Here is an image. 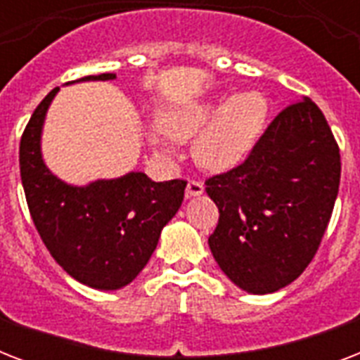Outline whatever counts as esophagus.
<instances>
[{"mask_svg":"<svg viewBox=\"0 0 360 360\" xmlns=\"http://www.w3.org/2000/svg\"><path fill=\"white\" fill-rule=\"evenodd\" d=\"M200 194H203V183H202V181H196V179L188 181V185H186V198L200 196Z\"/></svg>","mask_w":360,"mask_h":360,"instance_id":"esophagus-1","label":"esophagus"}]
</instances>
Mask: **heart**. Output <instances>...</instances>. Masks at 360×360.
Masks as SVG:
<instances>
[{"mask_svg": "<svg viewBox=\"0 0 360 360\" xmlns=\"http://www.w3.org/2000/svg\"><path fill=\"white\" fill-rule=\"evenodd\" d=\"M269 117V101L250 89L220 101H202L160 112L158 124L169 140L194 141V157L203 168L224 172L248 157ZM151 143L168 153L166 141L151 134Z\"/></svg>", "mask_w": 360, "mask_h": 360, "instance_id": "b5f03b06", "label": "heart"}]
</instances>
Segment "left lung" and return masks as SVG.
<instances>
[{
    "mask_svg": "<svg viewBox=\"0 0 360 360\" xmlns=\"http://www.w3.org/2000/svg\"><path fill=\"white\" fill-rule=\"evenodd\" d=\"M340 149L310 98L285 106L245 162L205 181L219 207L209 248L224 274L248 293H273L312 262L329 224Z\"/></svg>",
    "mask_w": 360,
    "mask_h": 360,
    "instance_id": "8db88e82",
    "label": "left lung"
}]
</instances>
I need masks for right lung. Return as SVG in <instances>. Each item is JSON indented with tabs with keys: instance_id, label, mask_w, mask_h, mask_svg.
Wrapping results in <instances>:
<instances>
[{
	"instance_id": "add662e5",
	"label": "right lung",
	"mask_w": 360,
	"mask_h": 360,
	"mask_svg": "<svg viewBox=\"0 0 360 360\" xmlns=\"http://www.w3.org/2000/svg\"><path fill=\"white\" fill-rule=\"evenodd\" d=\"M114 78L104 72L75 82ZM58 91L42 98L20 140L25 202L42 243L63 271L95 290H120L147 265L160 231L181 207L186 181L157 183L141 172L87 186L58 179L41 155L42 123Z\"/></svg>"
}]
</instances>
